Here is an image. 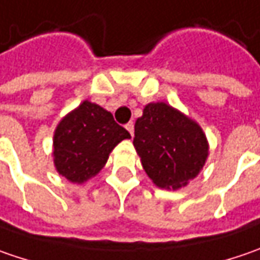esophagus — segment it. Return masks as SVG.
I'll return each mask as SVG.
<instances>
[{
    "label": "esophagus",
    "mask_w": 260,
    "mask_h": 260,
    "mask_svg": "<svg viewBox=\"0 0 260 260\" xmlns=\"http://www.w3.org/2000/svg\"><path fill=\"white\" fill-rule=\"evenodd\" d=\"M125 128L129 131V134L134 137V123H132V122H128V123L125 125Z\"/></svg>",
    "instance_id": "1"
}]
</instances>
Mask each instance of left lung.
<instances>
[{"instance_id": "8db88e82", "label": "left lung", "mask_w": 260, "mask_h": 260, "mask_svg": "<svg viewBox=\"0 0 260 260\" xmlns=\"http://www.w3.org/2000/svg\"><path fill=\"white\" fill-rule=\"evenodd\" d=\"M134 147L145 173L158 187L186 186L202 170L208 141L202 128L170 105L148 103L135 122Z\"/></svg>"}]
</instances>
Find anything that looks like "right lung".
I'll return each instance as SVG.
<instances>
[{"label":"right lung","mask_w":260,"mask_h":260,"mask_svg":"<svg viewBox=\"0 0 260 260\" xmlns=\"http://www.w3.org/2000/svg\"><path fill=\"white\" fill-rule=\"evenodd\" d=\"M131 138L113 115L84 100L58 123L53 134V164L73 183H84L106 164L110 151Z\"/></svg>","instance_id":"right-lung-1"}]
</instances>
